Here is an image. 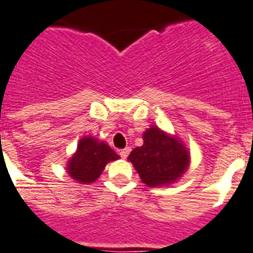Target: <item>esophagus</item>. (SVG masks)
Listing matches in <instances>:
<instances>
[{"instance_id": "1", "label": "esophagus", "mask_w": 253, "mask_h": 253, "mask_svg": "<svg viewBox=\"0 0 253 253\" xmlns=\"http://www.w3.org/2000/svg\"><path fill=\"white\" fill-rule=\"evenodd\" d=\"M130 151H131V148H128V147H127V148H123V150L119 151V155H121V158L126 159L127 156H128V154H130Z\"/></svg>"}]
</instances>
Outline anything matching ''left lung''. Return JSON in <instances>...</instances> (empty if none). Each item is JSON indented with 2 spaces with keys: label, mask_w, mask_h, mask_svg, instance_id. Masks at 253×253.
Masks as SVG:
<instances>
[{
  "label": "left lung",
  "mask_w": 253,
  "mask_h": 253,
  "mask_svg": "<svg viewBox=\"0 0 253 253\" xmlns=\"http://www.w3.org/2000/svg\"><path fill=\"white\" fill-rule=\"evenodd\" d=\"M143 146L128 155L142 181L148 186H168L189 167V151L176 136L151 126L143 134Z\"/></svg>",
  "instance_id": "obj_1"
}]
</instances>
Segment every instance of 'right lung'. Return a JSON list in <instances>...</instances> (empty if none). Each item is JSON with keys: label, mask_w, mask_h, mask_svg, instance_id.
<instances>
[{"label": "right lung", "mask_w": 253, "mask_h": 253, "mask_svg": "<svg viewBox=\"0 0 253 253\" xmlns=\"http://www.w3.org/2000/svg\"><path fill=\"white\" fill-rule=\"evenodd\" d=\"M119 156L105 142H98L91 136L80 139L76 154L69 159L67 172L73 180L81 184L94 182L105 169L107 163Z\"/></svg>", "instance_id": "1"}]
</instances>
